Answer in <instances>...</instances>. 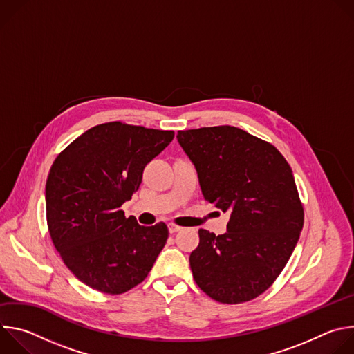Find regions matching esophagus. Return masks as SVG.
Segmentation results:
<instances>
[{
    "mask_svg": "<svg viewBox=\"0 0 354 354\" xmlns=\"http://www.w3.org/2000/svg\"><path fill=\"white\" fill-rule=\"evenodd\" d=\"M168 228H169V232H171V234H175V232H178V231L182 230V227H179V225L174 224V223H169V224H168Z\"/></svg>",
    "mask_w": 354,
    "mask_h": 354,
    "instance_id": "34e87169",
    "label": "esophagus"
}]
</instances>
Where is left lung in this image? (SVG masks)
<instances>
[{
    "instance_id": "1",
    "label": "left lung",
    "mask_w": 354,
    "mask_h": 354,
    "mask_svg": "<svg viewBox=\"0 0 354 354\" xmlns=\"http://www.w3.org/2000/svg\"><path fill=\"white\" fill-rule=\"evenodd\" d=\"M205 198L230 212L227 232L198 230L189 262L196 284L223 304H241L279 277L304 225L292 171L270 142L232 126L178 131Z\"/></svg>"
}]
</instances>
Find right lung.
Listing matches in <instances>:
<instances>
[{
	"label": "right lung",
	"mask_w": 354,
	"mask_h": 354,
	"mask_svg": "<svg viewBox=\"0 0 354 354\" xmlns=\"http://www.w3.org/2000/svg\"><path fill=\"white\" fill-rule=\"evenodd\" d=\"M172 130L122 122L97 124L66 147L46 182L53 245L88 287L118 295L140 284L168 239V227H144L120 209L142 172L172 141Z\"/></svg>",
	"instance_id": "right-lung-1"
}]
</instances>
